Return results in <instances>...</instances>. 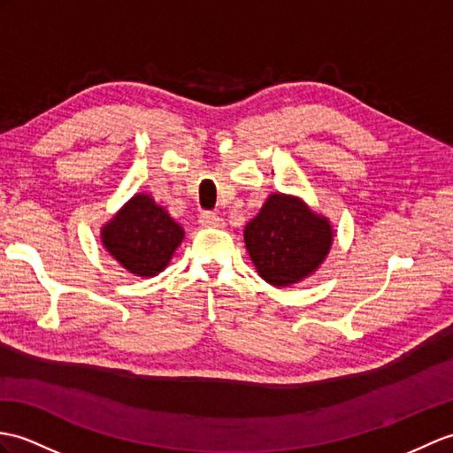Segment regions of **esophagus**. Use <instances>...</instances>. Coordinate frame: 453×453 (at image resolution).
<instances>
[{
  "label": "esophagus",
  "instance_id": "34e87169",
  "mask_svg": "<svg viewBox=\"0 0 453 453\" xmlns=\"http://www.w3.org/2000/svg\"><path fill=\"white\" fill-rule=\"evenodd\" d=\"M198 224H201L203 227H222L224 219L214 212H203L201 218H198Z\"/></svg>",
  "mask_w": 453,
  "mask_h": 453
}]
</instances>
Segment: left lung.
Returning <instances> with one entry per match:
<instances>
[{
	"label": "left lung",
	"instance_id": "obj_1",
	"mask_svg": "<svg viewBox=\"0 0 453 453\" xmlns=\"http://www.w3.org/2000/svg\"><path fill=\"white\" fill-rule=\"evenodd\" d=\"M243 237L258 276L274 288H289L320 268L334 243V227L301 196L272 193Z\"/></svg>",
	"mask_w": 453,
	"mask_h": 453
}]
</instances>
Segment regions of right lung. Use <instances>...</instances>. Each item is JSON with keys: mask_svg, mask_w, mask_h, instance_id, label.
I'll list each match as a JSON object with an SVG mask.
<instances>
[{"mask_svg": "<svg viewBox=\"0 0 453 453\" xmlns=\"http://www.w3.org/2000/svg\"><path fill=\"white\" fill-rule=\"evenodd\" d=\"M185 229L150 193H136L100 229L108 255L133 276L154 278L170 265Z\"/></svg>", "mask_w": 453, "mask_h": 453, "instance_id": "add662e5", "label": "right lung"}]
</instances>
